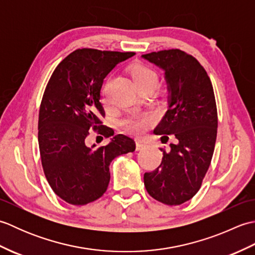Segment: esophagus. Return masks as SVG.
Returning a JSON list of instances; mask_svg holds the SVG:
<instances>
[{"mask_svg":"<svg viewBox=\"0 0 255 255\" xmlns=\"http://www.w3.org/2000/svg\"><path fill=\"white\" fill-rule=\"evenodd\" d=\"M145 147H147V144H145V143L142 142V141H140V140H137V141H136V149H137V150H142V149H144Z\"/></svg>","mask_w":255,"mask_h":255,"instance_id":"34e87169","label":"esophagus"}]
</instances>
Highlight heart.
Here are the masks:
<instances>
[{
	"instance_id": "heart-1",
	"label": "heart",
	"mask_w": 255,
	"mask_h": 255,
	"mask_svg": "<svg viewBox=\"0 0 255 255\" xmlns=\"http://www.w3.org/2000/svg\"><path fill=\"white\" fill-rule=\"evenodd\" d=\"M131 77L134 84L144 82V81H154L158 84V75L148 67L136 66L131 70ZM151 123V117L147 114H132L123 121V125L128 131L132 133H142L148 125Z\"/></svg>"
}]
</instances>
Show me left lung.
<instances>
[{
    "label": "left lung",
    "instance_id": "left-lung-1",
    "mask_svg": "<svg viewBox=\"0 0 255 255\" xmlns=\"http://www.w3.org/2000/svg\"><path fill=\"white\" fill-rule=\"evenodd\" d=\"M164 72L167 110L153 133L173 139L158 169L144 173L147 192L166 205H181L202 185L213 158L217 137L214 89L199 62L180 49L142 55Z\"/></svg>",
    "mask_w": 255,
    "mask_h": 255
}]
</instances>
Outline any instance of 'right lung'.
Listing matches in <instances>:
<instances>
[{"label": "right lung", "instance_id": "1", "mask_svg": "<svg viewBox=\"0 0 255 255\" xmlns=\"http://www.w3.org/2000/svg\"><path fill=\"white\" fill-rule=\"evenodd\" d=\"M132 56L133 52L75 50L59 63L46 86L38 143L47 181L64 202L79 206L99 199L111 180V162L136 149L133 139L114 134L100 121L105 115L100 102L104 79ZM91 128L110 136L109 144L88 147L85 139Z\"/></svg>", "mask_w": 255, "mask_h": 255}]
</instances>
